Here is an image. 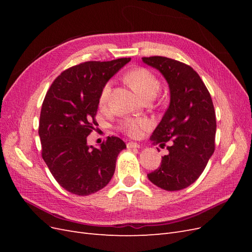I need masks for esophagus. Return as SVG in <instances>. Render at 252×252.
I'll list each match as a JSON object with an SVG mask.
<instances>
[{
  "label": "esophagus",
  "mask_w": 252,
  "mask_h": 252,
  "mask_svg": "<svg viewBox=\"0 0 252 252\" xmlns=\"http://www.w3.org/2000/svg\"><path fill=\"white\" fill-rule=\"evenodd\" d=\"M141 146L138 143H134V142H128L127 143V148L128 149H132V148H140Z\"/></svg>",
  "instance_id": "esophagus-1"
}]
</instances>
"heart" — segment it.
Returning <instances> with one entry per match:
<instances>
[{"label": "heart", "mask_w": 252, "mask_h": 252, "mask_svg": "<svg viewBox=\"0 0 252 252\" xmlns=\"http://www.w3.org/2000/svg\"><path fill=\"white\" fill-rule=\"evenodd\" d=\"M127 81L130 86L138 93L143 98L147 100L148 97L156 96L161 88V83L156 75L146 68H135L132 71L127 74ZM111 94V82H107L103 86L98 103L104 107L109 101ZM149 126V122L141 118H125L121 121L120 129L130 136L140 135L143 129H146Z\"/></svg>", "instance_id": "heart-1"}]
</instances>
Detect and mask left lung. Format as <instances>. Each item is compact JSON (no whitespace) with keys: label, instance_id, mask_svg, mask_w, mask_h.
Returning <instances> with one entry per match:
<instances>
[{"label":"left lung","instance_id":"left-lung-1","mask_svg":"<svg viewBox=\"0 0 252 252\" xmlns=\"http://www.w3.org/2000/svg\"><path fill=\"white\" fill-rule=\"evenodd\" d=\"M161 72L169 85L170 103L151 141L164 147L161 166L147 174L151 183L167 191L181 190L199 179L215 152L216 112L208 89L195 70L165 57L142 58Z\"/></svg>","mask_w":252,"mask_h":252}]
</instances>
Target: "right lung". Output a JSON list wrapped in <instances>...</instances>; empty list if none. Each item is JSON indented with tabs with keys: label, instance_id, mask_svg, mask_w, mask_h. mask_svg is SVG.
Listing matches in <instances>:
<instances>
[{
	"label": "right lung",
	"instance_id": "obj_1",
	"mask_svg": "<svg viewBox=\"0 0 252 252\" xmlns=\"http://www.w3.org/2000/svg\"><path fill=\"white\" fill-rule=\"evenodd\" d=\"M130 60L72 66L53 81L45 95L39 125L42 158L56 181L73 194L89 195L107 185L119 154L126 148L118 136H108L98 148L88 146L87 136L97 124L103 86Z\"/></svg>",
	"mask_w": 252,
	"mask_h": 252
}]
</instances>
